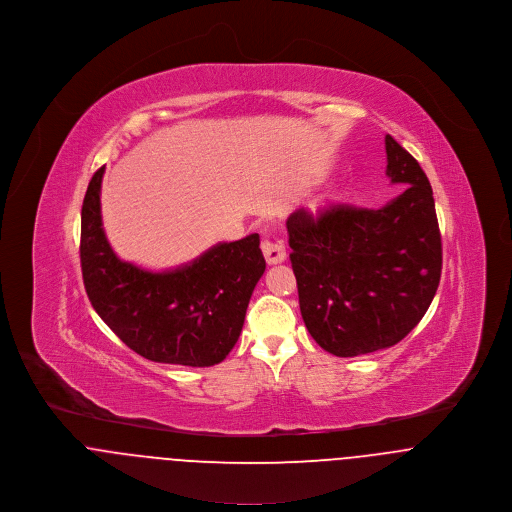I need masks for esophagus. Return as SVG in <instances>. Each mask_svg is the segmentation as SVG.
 <instances>
[{
  "mask_svg": "<svg viewBox=\"0 0 512 512\" xmlns=\"http://www.w3.org/2000/svg\"><path fill=\"white\" fill-rule=\"evenodd\" d=\"M263 255L267 259L269 265H277V263H283L285 257H287V249H285V243L283 241H271V239H265L263 241Z\"/></svg>",
  "mask_w": 512,
  "mask_h": 512,
  "instance_id": "obj_1",
  "label": "esophagus"
}]
</instances>
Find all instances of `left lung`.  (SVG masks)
I'll return each mask as SVG.
<instances>
[{"mask_svg": "<svg viewBox=\"0 0 512 512\" xmlns=\"http://www.w3.org/2000/svg\"><path fill=\"white\" fill-rule=\"evenodd\" d=\"M392 184L404 192L380 209L338 202L287 219L299 305L326 352L352 358L406 338L431 305L441 277V233L429 180L386 134Z\"/></svg>", "mask_w": 512, "mask_h": 512, "instance_id": "1", "label": "left lung"}]
</instances>
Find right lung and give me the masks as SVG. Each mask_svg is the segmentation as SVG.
<instances>
[{"mask_svg": "<svg viewBox=\"0 0 512 512\" xmlns=\"http://www.w3.org/2000/svg\"><path fill=\"white\" fill-rule=\"evenodd\" d=\"M104 166L81 211V269L93 308L136 354L162 364L205 368L235 346L265 257L259 235L217 243L188 265L152 273L116 257L103 229Z\"/></svg>", "mask_w": 512, "mask_h": 512, "instance_id": "obj_1", "label": "right lung"}]
</instances>
